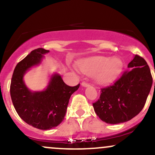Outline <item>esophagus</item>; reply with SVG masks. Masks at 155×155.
Here are the masks:
<instances>
[{
    "label": "esophagus",
    "mask_w": 155,
    "mask_h": 155,
    "mask_svg": "<svg viewBox=\"0 0 155 155\" xmlns=\"http://www.w3.org/2000/svg\"><path fill=\"white\" fill-rule=\"evenodd\" d=\"M81 85H82L83 87H89V86H90V84L86 82V81H82V83H81Z\"/></svg>",
    "instance_id": "1"
}]
</instances>
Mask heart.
Instances as JSON below:
<instances>
[{"mask_svg": "<svg viewBox=\"0 0 155 155\" xmlns=\"http://www.w3.org/2000/svg\"><path fill=\"white\" fill-rule=\"evenodd\" d=\"M124 64L118 58L95 57L82 60L79 63V70L87 75L96 74L97 82L107 84L113 81L120 76L123 69Z\"/></svg>", "mask_w": 155, "mask_h": 155, "instance_id": "b5f03b06", "label": "heart"}]
</instances>
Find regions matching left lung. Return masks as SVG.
<instances>
[{"instance_id":"left-lung-1","label":"left lung","mask_w":155,"mask_h":155,"mask_svg":"<svg viewBox=\"0 0 155 155\" xmlns=\"http://www.w3.org/2000/svg\"><path fill=\"white\" fill-rule=\"evenodd\" d=\"M127 67L113 84L101 88L100 97L92 104L96 114L106 123L130 120L144 107L153 81L148 64L136 54Z\"/></svg>"}]
</instances>
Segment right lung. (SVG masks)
Instances as JSON below:
<instances>
[{
	"label": "right lung",
	"mask_w": 155,
	"mask_h": 155,
	"mask_svg": "<svg viewBox=\"0 0 155 155\" xmlns=\"http://www.w3.org/2000/svg\"><path fill=\"white\" fill-rule=\"evenodd\" d=\"M43 48L33 50L16 65L10 85V95L16 111L22 120L40 130L55 127L64 120L69 99L79 85L70 87L54 74L47 88L32 92L23 81V76L30 68L41 63L44 54L49 52Z\"/></svg>",
	"instance_id": "add662e5"
}]
</instances>
